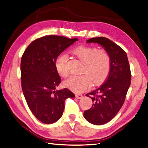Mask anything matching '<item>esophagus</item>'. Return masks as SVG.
<instances>
[{"instance_id":"34e87169","label":"esophagus","mask_w":148,"mask_h":148,"mask_svg":"<svg viewBox=\"0 0 148 148\" xmlns=\"http://www.w3.org/2000/svg\"><path fill=\"white\" fill-rule=\"evenodd\" d=\"M82 95H81V94H75V97L77 98V99H80V98H82Z\"/></svg>"}]
</instances>
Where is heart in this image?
I'll list each match as a JSON object with an SVG mask.
<instances>
[{"instance_id": "obj_1", "label": "heart", "mask_w": 148, "mask_h": 148, "mask_svg": "<svg viewBox=\"0 0 148 148\" xmlns=\"http://www.w3.org/2000/svg\"><path fill=\"white\" fill-rule=\"evenodd\" d=\"M83 63L81 75H71L64 82L65 87L76 93H82L92 85L98 86L105 82L110 73L111 59L105 50L97 47L79 45L71 51ZM55 68L58 73L63 77L69 74L67 56L60 55L56 59Z\"/></svg>"}]
</instances>
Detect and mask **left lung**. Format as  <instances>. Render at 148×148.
<instances>
[{
    "label": "left lung",
    "instance_id": "1",
    "mask_svg": "<svg viewBox=\"0 0 148 148\" xmlns=\"http://www.w3.org/2000/svg\"><path fill=\"white\" fill-rule=\"evenodd\" d=\"M87 43H97L110 54L111 65L105 82L86 95L93 101L90 109L83 116L89 123L102 125L112 119L125 102L131 84V70L126 53L121 48L105 37L91 38Z\"/></svg>",
    "mask_w": 148,
    "mask_h": 148
}]
</instances>
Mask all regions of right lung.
<instances>
[{"label": "right lung", "instance_id": "add662e5", "mask_svg": "<svg viewBox=\"0 0 148 148\" xmlns=\"http://www.w3.org/2000/svg\"><path fill=\"white\" fill-rule=\"evenodd\" d=\"M78 40L62 36L47 35L35 40L27 47L21 63L23 95L32 113L40 121L51 124L62 117L65 101L74 98L67 88L56 90L61 78L55 61L68 47Z\"/></svg>", "mask_w": 148, "mask_h": 148}]
</instances>
